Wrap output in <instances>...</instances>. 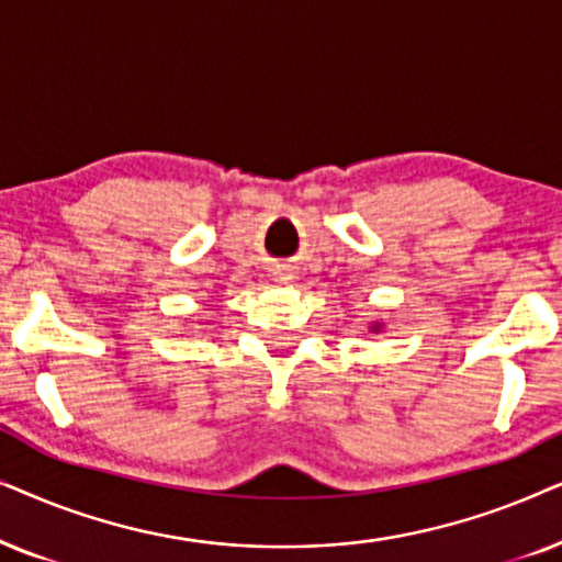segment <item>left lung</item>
Returning <instances> with one entry per match:
<instances>
[{
    "label": "left lung",
    "instance_id": "8db88e82",
    "mask_svg": "<svg viewBox=\"0 0 562 562\" xmlns=\"http://www.w3.org/2000/svg\"><path fill=\"white\" fill-rule=\"evenodd\" d=\"M370 328H372V331H375V334H378V331H380V328H383V326H380V324H372Z\"/></svg>",
    "mask_w": 562,
    "mask_h": 562
}]
</instances>
